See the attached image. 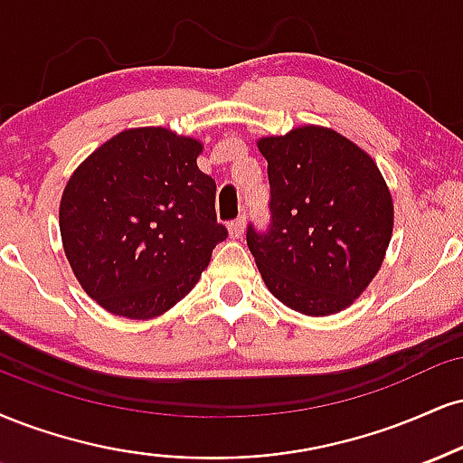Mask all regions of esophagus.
<instances>
[{
    "mask_svg": "<svg viewBox=\"0 0 463 463\" xmlns=\"http://www.w3.org/2000/svg\"><path fill=\"white\" fill-rule=\"evenodd\" d=\"M243 231H246V220H243V217H237V220H232L231 224H228V232H231L232 239H241Z\"/></svg>",
    "mask_w": 463,
    "mask_h": 463,
    "instance_id": "obj_1",
    "label": "esophagus"
}]
</instances>
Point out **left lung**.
<instances>
[{
  "label": "left lung",
  "instance_id": "1",
  "mask_svg": "<svg viewBox=\"0 0 463 463\" xmlns=\"http://www.w3.org/2000/svg\"><path fill=\"white\" fill-rule=\"evenodd\" d=\"M271 187L269 231L248 226V248L274 298L308 317L352 306L392 237L394 207L380 168L327 127H295L256 142Z\"/></svg>",
  "mask_w": 463,
  "mask_h": 463
}]
</instances>
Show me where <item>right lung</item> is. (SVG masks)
Here are the masks:
<instances>
[{
	"mask_svg": "<svg viewBox=\"0 0 463 463\" xmlns=\"http://www.w3.org/2000/svg\"><path fill=\"white\" fill-rule=\"evenodd\" d=\"M203 142L164 127L125 129L72 172L60 235L83 291L111 315L153 319L196 287L226 239Z\"/></svg>",
	"mask_w": 463,
	"mask_h": 463,
	"instance_id": "right-lung-1",
	"label": "right lung"
}]
</instances>
